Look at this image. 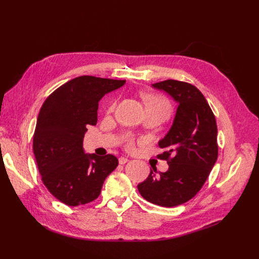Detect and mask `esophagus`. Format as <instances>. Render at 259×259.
Instances as JSON below:
<instances>
[{"instance_id": "34e87169", "label": "esophagus", "mask_w": 259, "mask_h": 259, "mask_svg": "<svg viewBox=\"0 0 259 259\" xmlns=\"http://www.w3.org/2000/svg\"><path fill=\"white\" fill-rule=\"evenodd\" d=\"M128 161H129V159H128L127 157H119V158H118L119 165H125L126 162H128Z\"/></svg>"}]
</instances>
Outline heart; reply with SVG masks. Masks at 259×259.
<instances>
[{
    "instance_id": "obj_1",
    "label": "heart",
    "mask_w": 259,
    "mask_h": 259,
    "mask_svg": "<svg viewBox=\"0 0 259 259\" xmlns=\"http://www.w3.org/2000/svg\"><path fill=\"white\" fill-rule=\"evenodd\" d=\"M145 104H146V109H153V110L159 111L161 113H164L166 116L169 115L171 112V105L168 100L165 98L160 97V95L156 94H147L145 95ZM113 104L111 105L110 109L112 110L113 109ZM125 147L127 150H133L134 149V142L131 138H127L125 140Z\"/></svg>"
}]
</instances>
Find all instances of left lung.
Wrapping results in <instances>:
<instances>
[{
  "label": "left lung",
  "instance_id": "8db88e82",
  "mask_svg": "<svg viewBox=\"0 0 259 259\" xmlns=\"http://www.w3.org/2000/svg\"><path fill=\"white\" fill-rule=\"evenodd\" d=\"M152 86L170 94L178 110L169 132L158 142L165 152L157 157L167 160L169 169L158 175L151 170L138 189L146 200L169 208L193 198L206 183L219 156L217 126L207 100L195 86L175 79Z\"/></svg>",
  "mask_w": 259,
  "mask_h": 259
}]
</instances>
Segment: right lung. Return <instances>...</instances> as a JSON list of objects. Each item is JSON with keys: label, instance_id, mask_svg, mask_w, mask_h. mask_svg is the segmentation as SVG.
Returning <instances> with one entry per match:
<instances>
[{"label": "right lung", "instance_id": "obj_1", "mask_svg": "<svg viewBox=\"0 0 259 259\" xmlns=\"http://www.w3.org/2000/svg\"><path fill=\"white\" fill-rule=\"evenodd\" d=\"M125 79L75 77L54 90L40 108L33 134V153L49 192L67 206L97 199L107 176L118 165L112 154H86L87 126L97 125L99 102Z\"/></svg>", "mask_w": 259, "mask_h": 259}]
</instances>
